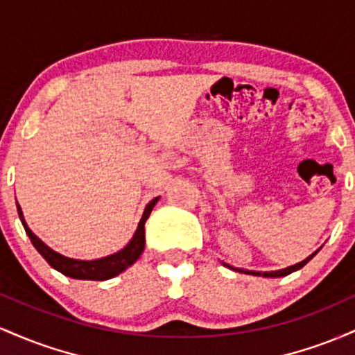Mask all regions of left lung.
<instances>
[{
	"mask_svg": "<svg viewBox=\"0 0 355 355\" xmlns=\"http://www.w3.org/2000/svg\"><path fill=\"white\" fill-rule=\"evenodd\" d=\"M317 252H319V250H315V252H313L312 255H309L307 259L302 260V262L295 263V266H291V267H287V268H282V270H275V272H255V270H243V268H235V267H230V266H227V263H223V266L230 267L232 270H235V272H243V274H252V275H259V277H285V275L292 274V272L299 270V268H302V267L305 266V263H307L309 260H311L312 257L317 254Z\"/></svg>",
	"mask_w": 355,
	"mask_h": 355,
	"instance_id": "1",
	"label": "left lung"
}]
</instances>
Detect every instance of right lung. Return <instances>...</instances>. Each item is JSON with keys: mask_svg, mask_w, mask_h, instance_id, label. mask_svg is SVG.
Segmentation results:
<instances>
[{"mask_svg": "<svg viewBox=\"0 0 355 355\" xmlns=\"http://www.w3.org/2000/svg\"><path fill=\"white\" fill-rule=\"evenodd\" d=\"M160 197H155L148 205L145 207L144 215H141L140 223H138L135 235H133L132 240L128 242V245L121 250H118L116 254H112L108 257H103V259H96V260H76V259H70V257H64L58 254V252L51 250L43 240H40L33 232L30 230V227L26 225L23 218V211L21 207L18 205L16 202V207H18V215L21 218V223L26 230L28 237H30L31 243H33L36 250L42 254V257L46 260L50 266L55 268V270L61 272L63 275L71 277V279L76 280H108L112 277H116L118 274L126 270L130 266L137 262L138 257L141 255L145 248V222L148 218V215L152 214L155 203L158 202Z\"/></svg>", "mask_w": 355, "mask_h": 355, "instance_id": "obj_1", "label": "right lung"}]
</instances>
